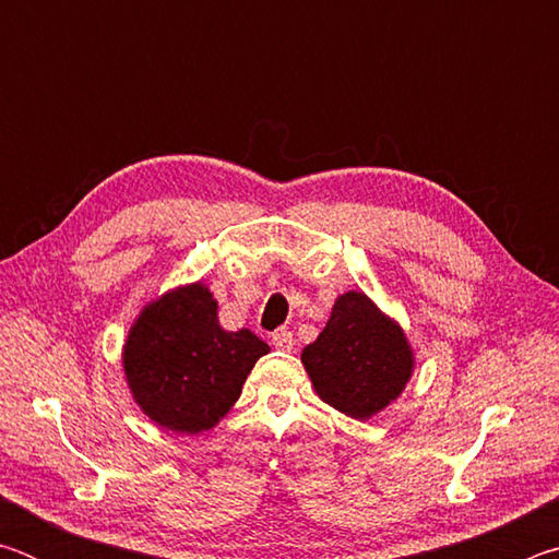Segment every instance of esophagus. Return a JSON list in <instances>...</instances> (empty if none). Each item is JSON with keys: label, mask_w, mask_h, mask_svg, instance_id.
<instances>
[{"label": "esophagus", "mask_w": 559, "mask_h": 559, "mask_svg": "<svg viewBox=\"0 0 559 559\" xmlns=\"http://www.w3.org/2000/svg\"><path fill=\"white\" fill-rule=\"evenodd\" d=\"M271 343L273 347L281 349V353H290V349L296 347V337H293L290 330H278V333L271 337Z\"/></svg>", "instance_id": "esophagus-1"}]
</instances>
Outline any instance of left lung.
<instances>
[{
    "label": "left lung",
    "mask_w": 559,
    "mask_h": 559,
    "mask_svg": "<svg viewBox=\"0 0 559 559\" xmlns=\"http://www.w3.org/2000/svg\"><path fill=\"white\" fill-rule=\"evenodd\" d=\"M300 362L320 400L357 421L400 400L416 367L404 328L362 290L335 298L323 333L306 345Z\"/></svg>",
    "instance_id": "1"
}]
</instances>
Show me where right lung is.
I'll use <instances>...</instances> for the list:
<instances>
[{"mask_svg":"<svg viewBox=\"0 0 559 559\" xmlns=\"http://www.w3.org/2000/svg\"><path fill=\"white\" fill-rule=\"evenodd\" d=\"M219 302L202 281L145 302L122 345L132 402L177 433L214 429L241 396L246 377L271 347L251 330H224Z\"/></svg>","mask_w":559,"mask_h":559,"instance_id":"1","label":"right lung"}]
</instances>
